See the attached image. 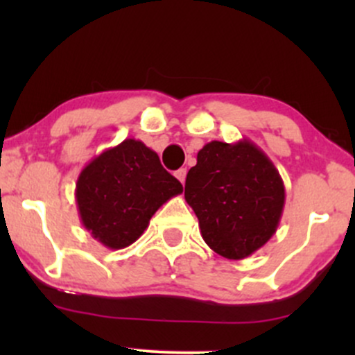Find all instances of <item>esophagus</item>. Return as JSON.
I'll list each match as a JSON object with an SVG mask.
<instances>
[{
  "mask_svg": "<svg viewBox=\"0 0 355 355\" xmlns=\"http://www.w3.org/2000/svg\"><path fill=\"white\" fill-rule=\"evenodd\" d=\"M175 177H177L178 180L182 182V185H183V183H185V178H187V168L177 170V172H175Z\"/></svg>",
  "mask_w": 355,
  "mask_h": 355,
  "instance_id": "1",
  "label": "esophagus"
}]
</instances>
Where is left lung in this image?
<instances>
[{"mask_svg": "<svg viewBox=\"0 0 355 355\" xmlns=\"http://www.w3.org/2000/svg\"><path fill=\"white\" fill-rule=\"evenodd\" d=\"M185 200L207 245L225 259L242 260L277 232L285 187L270 158L250 140H214L187 173Z\"/></svg>", "mask_w": 355, "mask_h": 355, "instance_id": "1", "label": "left lung"}]
</instances>
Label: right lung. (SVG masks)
I'll return each mask as SVG.
<instances>
[{
  "label": "right lung",
  "mask_w": 355,
  "mask_h": 355,
  "mask_svg": "<svg viewBox=\"0 0 355 355\" xmlns=\"http://www.w3.org/2000/svg\"><path fill=\"white\" fill-rule=\"evenodd\" d=\"M182 191V183L162 166L153 150L126 138L81 170L75 198L92 237L120 250L140 239L155 211Z\"/></svg>",
  "instance_id": "add662e5"
}]
</instances>
